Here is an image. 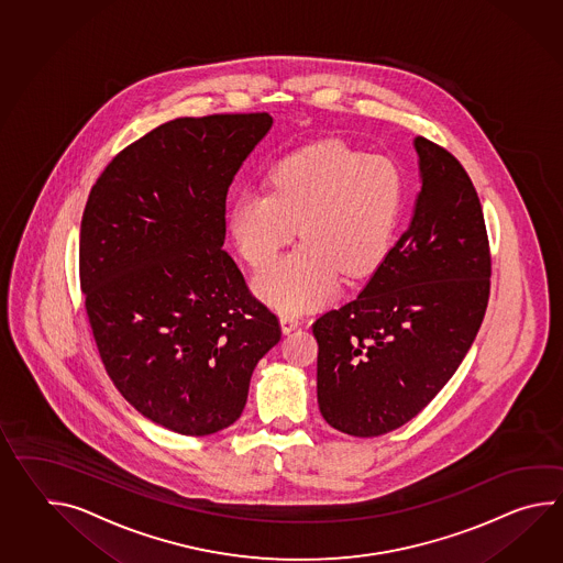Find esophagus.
I'll list each match as a JSON object with an SVG mask.
<instances>
[{
  "instance_id": "34e87169",
  "label": "esophagus",
  "mask_w": 563,
  "mask_h": 563,
  "mask_svg": "<svg viewBox=\"0 0 563 563\" xmlns=\"http://www.w3.org/2000/svg\"><path fill=\"white\" fill-rule=\"evenodd\" d=\"M300 325V319L295 312H283L280 314V327L285 333H290L292 329H297Z\"/></svg>"
}]
</instances>
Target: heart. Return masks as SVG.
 Here are the masks:
<instances>
[{"label":"heart","mask_w":563,"mask_h":563,"mask_svg":"<svg viewBox=\"0 0 563 563\" xmlns=\"http://www.w3.org/2000/svg\"><path fill=\"white\" fill-rule=\"evenodd\" d=\"M271 186V194L238 196L230 232L240 254L263 268L300 224L305 242L256 276V290L276 309L329 299L341 273L362 278L386 261L404 206V175L389 157L325 141L278 163Z\"/></svg>","instance_id":"heart-1"}]
</instances>
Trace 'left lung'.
Returning <instances> with one entry per match:
<instances>
[{
  "mask_svg": "<svg viewBox=\"0 0 563 563\" xmlns=\"http://www.w3.org/2000/svg\"><path fill=\"white\" fill-rule=\"evenodd\" d=\"M413 145L422 189L412 222L362 292L312 323L319 410L351 437H382L422 412L487 311L490 251L475 186L444 147Z\"/></svg>",
  "mask_w": 563,
  "mask_h": 563,
  "instance_id": "8db88e82",
  "label": "left lung"
}]
</instances>
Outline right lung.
I'll return each instance as SVG.
<instances>
[{
  "label": "right lung",
  "instance_id": "obj_1",
  "mask_svg": "<svg viewBox=\"0 0 563 563\" xmlns=\"http://www.w3.org/2000/svg\"><path fill=\"white\" fill-rule=\"evenodd\" d=\"M271 126L268 113L163 123L88 194L78 266L100 360L137 412L184 437L234 424L280 341L222 249L228 188Z\"/></svg>",
  "mask_w": 563,
  "mask_h": 563
}]
</instances>
